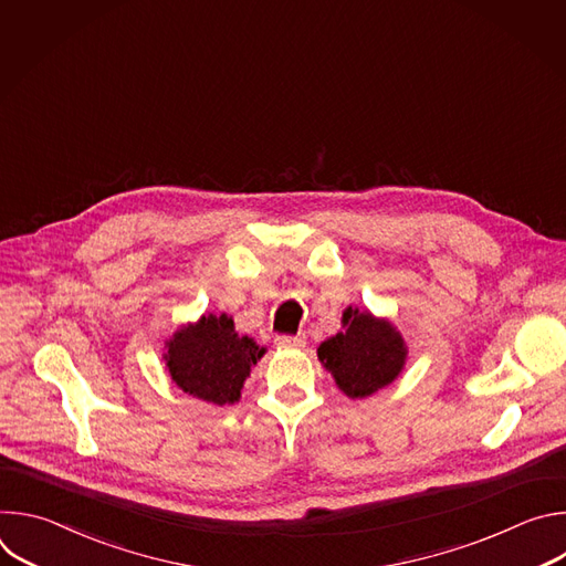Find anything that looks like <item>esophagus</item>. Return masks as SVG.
Here are the masks:
<instances>
[{"label":"esophagus","mask_w":566,"mask_h":566,"mask_svg":"<svg viewBox=\"0 0 566 566\" xmlns=\"http://www.w3.org/2000/svg\"><path fill=\"white\" fill-rule=\"evenodd\" d=\"M275 345L280 349H300L306 345L304 336H275Z\"/></svg>","instance_id":"1"}]
</instances>
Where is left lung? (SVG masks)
<instances>
[{
    "label": "left lung",
    "mask_w": 566,
    "mask_h": 566,
    "mask_svg": "<svg viewBox=\"0 0 566 566\" xmlns=\"http://www.w3.org/2000/svg\"><path fill=\"white\" fill-rule=\"evenodd\" d=\"M408 343L387 317L347 306L343 332L317 347V358L349 398H367L391 385L408 363Z\"/></svg>",
    "instance_id": "obj_1"
}]
</instances>
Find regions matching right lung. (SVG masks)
Returning <instances> with one entry per match:
<instances>
[{
    "label": "right lung",
    "mask_w": 566,
    "mask_h": 566,
    "mask_svg": "<svg viewBox=\"0 0 566 566\" xmlns=\"http://www.w3.org/2000/svg\"><path fill=\"white\" fill-rule=\"evenodd\" d=\"M266 354L253 338L234 329L228 313H208L181 325L166 340V369L188 396L210 406H234L247 378Z\"/></svg>",
    "instance_id": "right-lung-1"
}]
</instances>
